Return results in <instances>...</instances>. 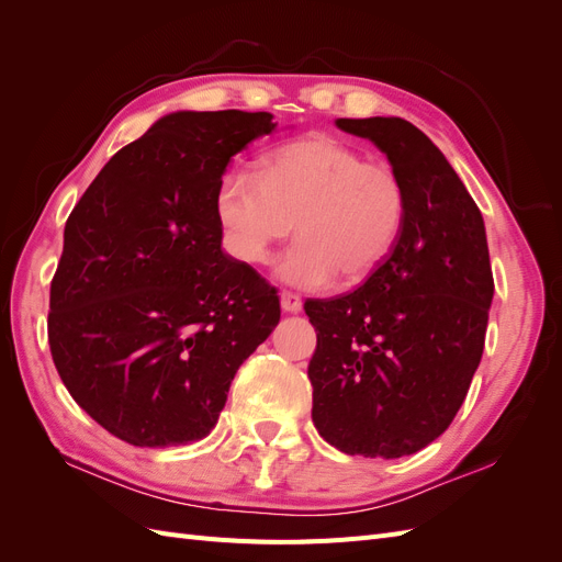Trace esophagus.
I'll use <instances>...</instances> for the list:
<instances>
[{
	"label": "esophagus",
	"instance_id": "esophagus-1",
	"mask_svg": "<svg viewBox=\"0 0 562 562\" xmlns=\"http://www.w3.org/2000/svg\"><path fill=\"white\" fill-rule=\"evenodd\" d=\"M281 310L285 314H297V312H302V300L295 293L283 291L281 293Z\"/></svg>",
	"mask_w": 562,
	"mask_h": 562
}]
</instances>
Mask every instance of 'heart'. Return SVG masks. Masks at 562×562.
I'll return each instance as SVG.
<instances>
[{
    "instance_id": "heart-1",
    "label": "heart",
    "mask_w": 562,
    "mask_h": 562,
    "mask_svg": "<svg viewBox=\"0 0 562 562\" xmlns=\"http://www.w3.org/2000/svg\"><path fill=\"white\" fill-rule=\"evenodd\" d=\"M217 217L236 258L265 265L274 244L300 239L277 262V277L316 291L339 277L370 274L398 239L405 184L389 161L330 135L277 147L260 176L232 171L220 182Z\"/></svg>"
}]
</instances>
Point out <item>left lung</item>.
<instances>
[{
	"label": "left lung",
	"instance_id": "1",
	"mask_svg": "<svg viewBox=\"0 0 562 562\" xmlns=\"http://www.w3.org/2000/svg\"><path fill=\"white\" fill-rule=\"evenodd\" d=\"M382 149L405 184L391 252L353 293L307 300L316 330L312 419L347 454L427 448L462 407L495 295L483 215L427 135L401 116L337 119Z\"/></svg>",
	"mask_w": 562,
	"mask_h": 562
}]
</instances>
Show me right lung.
Returning a JSON list of instances; mask_svg holds the SVG:
<instances>
[{
  "instance_id": "right-lung-1",
  "label": "right lung",
  "mask_w": 562,
  "mask_h": 562,
  "mask_svg": "<svg viewBox=\"0 0 562 562\" xmlns=\"http://www.w3.org/2000/svg\"><path fill=\"white\" fill-rule=\"evenodd\" d=\"M269 112H171L103 166L65 223L48 345L100 427L138 448L206 438L277 291L223 252L217 190Z\"/></svg>"
}]
</instances>
